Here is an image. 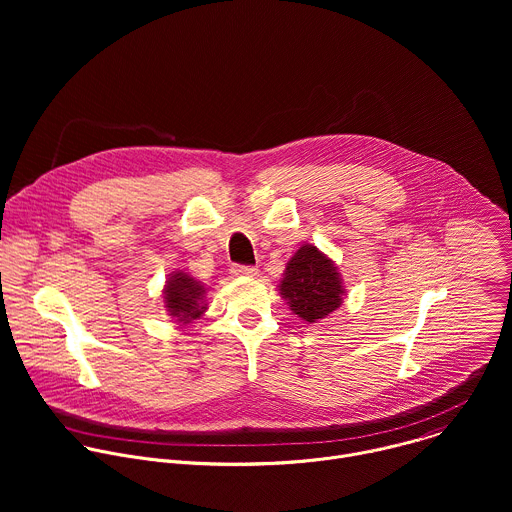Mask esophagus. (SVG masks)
Masks as SVG:
<instances>
[{
  "label": "esophagus",
  "instance_id": "obj_1",
  "mask_svg": "<svg viewBox=\"0 0 512 512\" xmlns=\"http://www.w3.org/2000/svg\"><path fill=\"white\" fill-rule=\"evenodd\" d=\"M257 267H253V265H233L231 267V273L233 275H237V277H253V275H257Z\"/></svg>",
  "mask_w": 512,
  "mask_h": 512
}]
</instances>
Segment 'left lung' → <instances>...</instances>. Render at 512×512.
<instances>
[{
    "label": "left lung",
    "mask_w": 512,
    "mask_h": 512,
    "mask_svg": "<svg viewBox=\"0 0 512 512\" xmlns=\"http://www.w3.org/2000/svg\"><path fill=\"white\" fill-rule=\"evenodd\" d=\"M279 291L289 310L312 324L340 308L344 285L334 263L318 247L304 245L289 259Z\"/></svg>",
    "instance_id": "left-lung-1"
}]
</instances>
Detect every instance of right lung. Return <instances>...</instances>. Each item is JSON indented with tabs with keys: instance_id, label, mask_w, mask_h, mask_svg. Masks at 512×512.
Listing matches in <instances>:
<instances>
[{
	"instance_id": "1",
	"label": "right lung",
	"mask_w": 512,
	"mask_h": 512,
	"mask_svg": "<svg viewBox=\"0 0 512 512\" xmlns=\"http://www.w3.org/2000/svg\"><path fill=\"white\" fill-rule=\"evenodd\" d=\"M206 289L200 281L194 277L176 271L166 281L164 289V302L172 318H176L182 324H190L192 320H198L206 310Z\"/></svg>"
}]
</instances>
